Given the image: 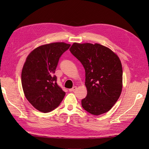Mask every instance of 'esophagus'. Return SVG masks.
<instances>
[{"label": "esophagus", "mask_w": 149, "mask_h": 149, "mask_svg": "<svg viewBox=\"0 0 149 149\" xmlns=\"http://www.w3.org/2000/svg\"><path fill=\"white\" fill-rule=\"evenodd\" d=\"M77 89V86H74L72 88H71V89H69V91H74L75 90Z\"/></svg>", "instance_id": "obj_1"}]
</instances>
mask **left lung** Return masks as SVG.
<instances>
[{"label": "left lung", "mask_w": 149, "mask_h": 149, "mask_svg": "<svg viewBox=\"0 0 149 149\" xmlns=\"http://www.w3.org/2000/svg\"><path fill=\"white\" fill-rule=\"evenodd\" d=\"M71 53L85 70L87 95L81 100L84 110L93 115L108 111L122 90V67L119 58L111 50L100 44L74 43Z\"/></svg>", "instance_id": "8db88e82"}]
</instances>
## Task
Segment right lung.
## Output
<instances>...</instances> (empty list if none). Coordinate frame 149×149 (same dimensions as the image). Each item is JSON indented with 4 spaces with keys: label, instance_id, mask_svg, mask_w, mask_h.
I'll list each match as a JSON object with an SVG mask.
<instances>
[{
    "label": "right lung",
    "instance_id": "add662e5",
    "mask_svg": "<svg viewBox=\"0 0 149 149\" xmlns=\"http://www.w3.org/2000/svg\"><path fill=\"white\" fill-rule=\"evenodd\" d=\"M70 44L52 43L37 47L27 56L21 80L26 99L36 109L49 113L58 107L65 92L57 84L54 75L60 57Z\"/></svg>",
    "mask_w": 149,
    "mask_h": 149
}]
</instances>
